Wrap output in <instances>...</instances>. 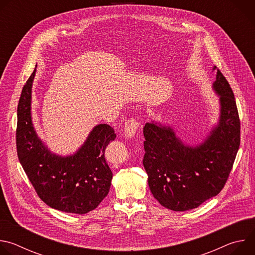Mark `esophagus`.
I'll return each instance as SVG.
<instances>
[{"mask_svg":"<svg viewBox=\"0 0 255 255\" xmlns=\"http://www.w3.org/2000/svg\"><path fill=\"white\" fill-rule=\"evenodd\" d=\"M139 127H140V123L137 120H135L133 118L129 119L125 123V128H124V135H125V137L128 138V139L133 138L136 135Z\"/></svg>","mask_w":255,"mask_h":255,"instance_id":"1","label":"esophagus"}]
</instances>
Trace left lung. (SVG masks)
<instances>
[{
    "mask_svg": "<svg viewBox=\"0 0 255 255\" xmlns=\"http://www.w3.org/2000/svg\"><path fill=\"white\" fill-rule=\"evenodd\" d=\"M212 89L219 97L218 122L202 142L191 145L169 125L151 121L143 129V165L153 197L163 207L184 212L217 196L232 169L240 145V120L229 83L216 66Z\"/></svg>",
    "mask_w": 255,
    "mask_h": 255,
    "instance_id": "left-lung-1",
    "label": "left lung"
}]
</instances>
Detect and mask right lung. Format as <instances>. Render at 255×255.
I'll use <instances>...</instances> for the list:
<instances>
[{
	"label": "right lung",
	"mask_w": 255,
	"mask_h": 255,
	"mask_svg": "<svg viewBox=\"0 0 255 255\" xmlns=\"http://www.w3.org/2000/svg\"><path fill=\"white\" fill-rule=\"evenodd\" d=\"M35 72L36 68L24 86L18 104L16 143L19 161L46 205L66 213L86 214L96 209L110 191L113 173L106 161L105 150L115 140V131L108 124L96 125L74 154L62 156L51 152L32 122Z\"/></svg>",
	"instance_id": "1"
}]
</instances>
